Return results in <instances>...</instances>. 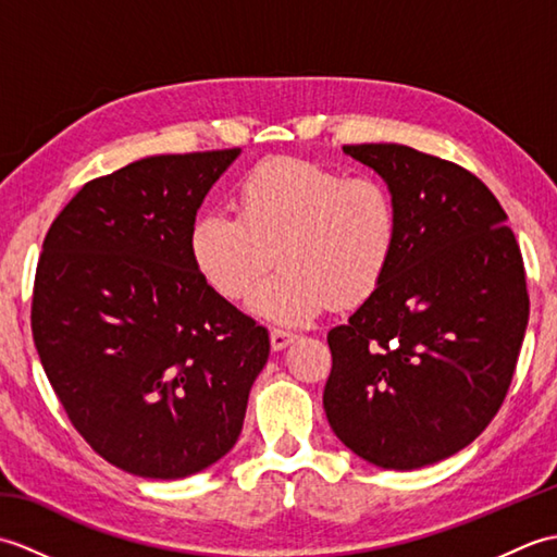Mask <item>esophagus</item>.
<instances>
[{"instance_id": "34e87169", "label": "esophagus", "mask_w": 557, "mask_h": 557, "mask_svg": "<svg viewBox=\"0 0 557 557\" xmlns=\"http://www.w3.org/2000/svg\"><path fill=\"white\" fill-rule=\"evenodd\" d=\"M294 337H297V335L289 333V330H282V327H272L270 330V345H272V349H275V351L292 345Z\"/></svg>"}]
</instances>
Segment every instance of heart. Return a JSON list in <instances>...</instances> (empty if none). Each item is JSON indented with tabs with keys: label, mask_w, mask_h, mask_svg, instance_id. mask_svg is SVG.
Masks as SVG:
<instances>
[{
	"label": "heart",
	"mask_w": 557,
	"mask_h": 557,
	"mask_svg": "<svg viewBox=\"0 0 557 557\" xmlns=\"http://www.w3.org/2000/svg\"><path fill=\"white\" fill-rule=\"evenodd\" d=\"M399 246V212L375 176H345L309 160L260 164L239 188L236 218L208 212L188 234L194 265L222 299L244 301L272 258L280 270L251 301L253 313L301 323L330 304L369 301Z\"/></svg>",
	"instance_id": "heart-1"
}]
</instances>
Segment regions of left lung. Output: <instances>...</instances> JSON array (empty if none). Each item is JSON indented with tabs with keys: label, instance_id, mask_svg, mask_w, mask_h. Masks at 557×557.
<instances>
[{
	"label": "left lung",
	"instance_id": "1",
	"mask_svg": "<svg viewBox=\"0 0 557 557\" xmlns=\"http://www.w3.org/2000/svg\"><path fill=\"white\" fill-rule=\"evenodd\" d=\"M345 152L383 176L399 246L373 297L327 333L325 417L361 459L419 469L474 443L503 405L529 323L522 251L459 164L397 144Z\"/></svg>",
	"mask_w": 557,
	"mask_h": 557
}]
</instances>
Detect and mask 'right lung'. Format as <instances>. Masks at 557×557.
<instances>
[{
    "instance_id": "obj_1",
    "label": "right lung",
    "mask_w": 557,
    "mask_h": 557,
    "mask_svg": "<svg viewBox=\"0 0 557 557\" xmlns=\"http://www.w3.org/2000/svg\"><path fill=\"white\" fill-rule=\"evenodd\" d=\"M239 148L156 156L88 182L42 242L35 349L69 421L128 474L184 479L242 433L268 330L208 287L188 234Z\"/></svg>"
}]
</instances>
